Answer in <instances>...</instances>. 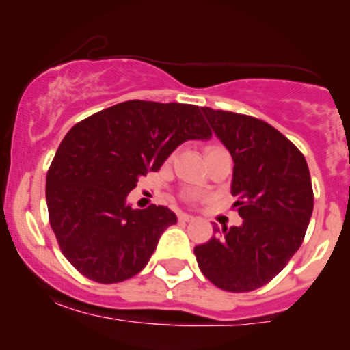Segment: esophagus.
<instances>
[{
    "label": "esophagus",
    "mask_w": 350,
    "mask_h": 350,
    "mask_svg": "<svg viewBox=\"0 0 350 350\" xmlns=\"http://www.w3.org/2000/svg\"><path fill=\"white\" fill-rule=\"evenodd\" d=\"M194 219H196V217L191 215V214H184V212H180V214H179L180 222H192Z\"/></svg>",
    "instance_id": "obj_1"
}]
</instances>
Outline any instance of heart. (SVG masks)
<instances>
[{
    "instance_id": "1",
    "label": "heart",
    "mask_w": 350,
    "mask_h": 350,
    "mask_svg": "<svg viewBox=\"0 0 350 350\" xmlns=\"http://www.w3.org/2000/svg\"><path fill=\"white\" fill-rule=\"evenodd\" d=\"M212 150H217V148H212Z\"/></svg>"
}]
</instances>
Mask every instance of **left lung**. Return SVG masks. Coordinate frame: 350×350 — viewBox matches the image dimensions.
I'll list each match as a JSON object with an SVG mask.
<instances>
[{"instance_id":"1","label":"left lung","mask_w":350,"mask_h":350,"mask_svg":"<svg viewBox=\"0 0 350 350\" xmlns=\"http://www.w3.org/2000/svg\"><path fill=\"white\" fill-rule=\"evenodd\" d=\"M200 110L234 159L230 192L243 222L222 230L215 226V235L194 248L196 260L215 286L253 291L275 278L303 243L314 206L308 163L262 120Z\"/></svg>"}]
</instances>
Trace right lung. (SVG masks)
Wrapping results in <instances>:
<instances>
[{
    "label": "right lung",
    "instance_id": "add662e5",
    "mask_svg": "<svg viewBox=\"0 0 350 350\" xmlns=\"http://www.w3.org/2000/svg\"><path fill=\"white\" fill-rule=\"evenodd\" d=\"M200 108L130 100L70 128L47 172L49 222L64 256L97 283H120L150 262L178 222L171 208H133L128 194L179 144L208 139Z\"/></svg>",
    "mask_w": 350,
    "mask_h": 350
}]
</instances>
